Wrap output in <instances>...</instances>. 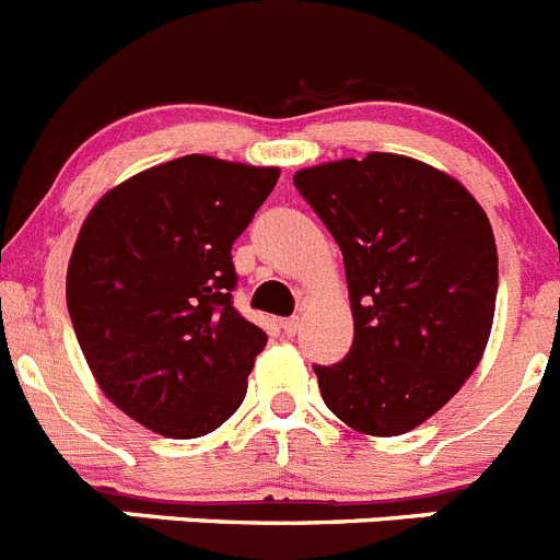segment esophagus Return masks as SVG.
<instances>
[{
    "instance_id": "obj_1",
    "label": "esophagus",
    "mask_w": 560,
    "mask_h": 560,
    "mask_svg": "<svg viewBox=\"0 0 560 560\" xmlns=\"http://www.w3.org/2000/svg\"><path fill=\"white\" fill-rule=\"evenodd\" d=\"M280 327H283L285 336H296V332H300V327H302V322H300V316H291V319L280 322Z\"/></svg>"
}]
</instances>
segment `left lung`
<instances>
[{
    "label": "left lung",
    "mask_w": 560,
    "mask_h": 560,
    "mask_svg": "<svg viewBox=\"0 0 560 560\" xmlns=\"http://www.w3.org/2000/svg\"><path fill=\"white\" fill-rule=\"evenodd\" d=\"M294 186L341 246L355 338L314 366L327 408L366 435H402L478 369L497 305L489 217L458 179L372 152L300 168Z\"/></svg>",
    "instance_id": "1"
}]
</instances>
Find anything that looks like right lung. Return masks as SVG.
I'll return each instance as SVG.
<instances>
[{
	"instance_id": "1",
	"label": "right lung",
	"mask_w": 560,
	"mask_h": 560,
	"mask_svg": "<svg viewBox=\"0 0 560 560\" xmlns=\"http://www.w3.org/2000/svg\"><path fill=\"white\" fill-rule=\"evenodd\" d=\"M280 168L186 155L125 179L71 249L66 305L102 394L166 439L213 433L244 402L266 332L233 307V241Z\"/></svg>"
}]
</instances>
